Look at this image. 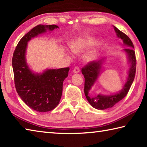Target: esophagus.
<instances>
[{"mask_svg":"<svg viewBox=\"0 0 147 147\" xmlns=\"http://www.w3.org/2000/svg\"><path fill=\"white\" fill-rule=\"evenodd\" d=\"M80 71V68L78 67V66H76L74 69V73H79Z\"/></svg>","mask_w":147,"mask_h":147,"instance_id":"obj_1","label":"esophagus"}]
</instances>
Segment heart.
Listing matches in <instances>:
<instances>
[{"label":"heart","mask_w":147,"mask_h":147,"mask_svg":"<svg viewBox=\"0 0 147 147\" xmlns=\"http://www.w3.org/2000/svg\"><path fill=\"white\" fill-rule=\"evenodd\" d=\"M95 43V40L91 37H88L85 38H81L74 40L70 43V47L71 52L76 54H80L84 51L86 49L89 48ZM96 56L95 51H92L90 52L86 56V59L87 61H91L94 59Z\"/></svg>","instance_id":"1"}]
</instances>
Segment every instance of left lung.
<instances>
[{
	"instance_id": "1",
	"label": "left lung",
	"mask_w": 147,
	"mask_h": 147,
	"mask_svg": "<svg viewBox=\"0 0 147 147\" xmlns=\"http://www.w3.org/2000/svg\"><path fill=\"white\" fill-rule=\"evenodd\" d=\"M114 29L117 33V36L119 38H121L123 40L124 45L129 47L123 49L124 52L127 55V58H128L129 63H130L128 77H127V82L122 90L118 93H117L115 95H103L98 94L96 96H91L89 95V92L91 89V87L95 84L100 76L102 65L104 63V59L99 60L97 61H91L82 68V74L84 77L85 96L91 106L96 109L104 110L107 109V108L112 107L119 101H120L121 99L125 97L127 93L129 92L135 77L136 69V59L133 43L125 34L120 31L115 26Z\"/></svg>"
}]
</instances>
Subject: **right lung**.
Returning <instances> with one entry per match:
<instances>
[{"label":"right lung","mask_w":147,"mask_h":147,"mask_svg":"<svg viewBox=\"0 0 147 147\" xmlns=\"http://www.w3.org/2000/svg\"><path fill=\"white\" fill-rule=\"evenodd\" d=\"M59 28L56 25H38L25 34L13 53L12 66L16 90L25 104L38 112H47L59 103L63 83L70 68L47 69L41 74L30 70L26 59L27 43L47 30Z\"/></svg>","instance_id":"right-lung-1"}]
</instances>
